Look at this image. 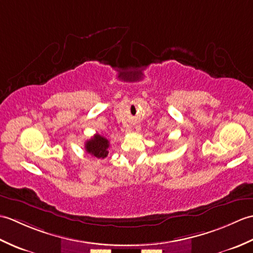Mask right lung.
I'll return each instance as SVG.
<instances>
[{
    "instance_id": "1",
    "label": "right lung",
    "mask_w": 253,
    "mask_h": 253,
    "mask_svg": "<svg viewBox=\"0 0 253 253\" xmlns=\"http://www.w3.org/2000/svg\"><path fill=\"white\" fill-rule=\"evenodd\" d=\"M110 141L103 136L95 133V135L85 142L84 149L87 153L96 159H105L109 155Z\"/></svg>"
}]
</instances>
